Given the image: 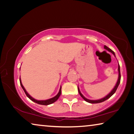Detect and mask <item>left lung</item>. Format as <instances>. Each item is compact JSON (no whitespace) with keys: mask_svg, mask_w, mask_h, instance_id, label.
<instances>
[{"mask_svg":"<svg viewBox=\"0 0 134 134\" xmlns=\"http://www.w3.org/2000/svg\"><path fill=\"white\" fill-rule=\"evenodd\" d=\"M104 48H105V49H107V50H108V51L111 52V53H113L114 55H115L114 52L113 51H112L111 49L108 48V47H107V46L105 45V46H104ZM118 72H119V77H118V81H117V83H116V85L115 86L114 88L113 89V90H112V91H111V92H110V93H109V94L107 96H106V97H105V98H102V99H99V100H90V99H86V98L84 97L83 96V95L82 94V93H81L80 91H79V89L78 86V92H79V95H81V97L83 99L85 100V101L88 102H89V103H91V104H98V103L102 102L105 101V100H106L107 99H109V98L110 97H111V96L113 95L114 94V93L116 92L117 88H118V86H119V83H120V81H121V72H120V66H119V64H118Z\"/></svg>","mask_w":134,"mask_h":134,"instance_id":"1","label":"left lung"}]
</instances>
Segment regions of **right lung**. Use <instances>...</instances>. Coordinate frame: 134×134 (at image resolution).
I'll list each match as a JSON object with an SVG mask.
<instances>
[{
  "mask_svg": "<svg viewBox=\"0 0 134 134\" xmlns=\"http://www.w3.org/2000/svg\"><path fill=\"white\" fill-rule=\"evenodd\" d=\"M20 85L21 86H22V89L23 90V91H24V92L25 93V94L26 95L27 97L29 98V99L32 100V101H34L35 102L37 103V104H40V105H50L51 104H53V102H55V101H56V100H58V99L59 98V97H60V95L61 94V87L60 88L59 90V92H58V93L57 95H56L55 97H53L52 98H51V99H49L48 100H36L34 98H33L32 97H30V96L28 94L27 92L26 91L25 89L24 88V87H23V86L22 85V82H21V80H20Z\"/></svg>",
  "mask_w": 134,
  "mask_h": 134,
  "instance_id": "1",
  "label": "right lung"
}]
</instances>
